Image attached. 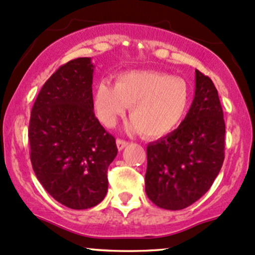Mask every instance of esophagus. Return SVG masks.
I'll use <instances>...</instances> for the list:
<instances>
[{
  "mask_svg": "<svg viewBox=\"0 0 255 255\" xmlns=\"http://www.w3.org/2000/svg\"><path fill=\"white\" fill-rule=\"evenodd\" d=\"M128 142L125 141V139H120V138L117 139V147H118V149H119V150L124 149L125 147L128 146Z\"/></svg>",
  "mask_w": 255,
  "mask_h": 255,
  "instance_id": "esophagus-1",
  "label": "esophagus"
}]
</instances>
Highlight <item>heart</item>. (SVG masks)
I'll use <instances>...</instances> for the list:
<instances>
[{
	"label": "heart",
	"mask_w": 255,
	"mask_h": 255,
	"mask_svg": "<svg viewBox=\"0 0 255 255\" xmlns=\"http://www.w3.org/2000/svg\"><path fill=\"white\" fill-rule=\"evenodd\" d=\"M190 102V87L183 79L155 70L123 73L116 85L102 80L95 91L96 112L106 127H114L130 107V128L147 137L174 131L187 114Z\"/></svg>",
	"instance_id": "b5f03b06"
}]
</instances>
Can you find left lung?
Returning a JSON list of instances; mask_svg holds the SVG:
<instances>
[{
    "label": "left lung",
    "instance_id": "left-lung-1",
    "mask_svg": "<svg viewBox=\"0 0 255 255\" xmlns=\"http://www.w3.org/2000/svg\"><path fill=\"white\" fill-rule=\"evenodd\" d=\"M225 122L218 90L196 70L190 111L176 130L147 146L146 193L157 207L187 208L204 196L224 161Z\"/></svg>",
    "mask_w": 255,
    "mask_h": 255
}]
</instances>
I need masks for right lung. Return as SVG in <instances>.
<instances>
[{
	"label": "right lung",
	"instance_id": "obj_1",
	"mask_svg": "<svg viewBox=\"0 0 255 255\" xmlns=\"http://www.w3.org/2000/svg\"><path fill=\"white\" fill-rule=\"evenodd\" d=\"M94 69L89 57L62 65L42 86L30 116L35 175L70 209H89L103 201L107 170L118 153L116 138L95 117Z\"/></svg>",
	"mask_w": 255,
	"mask_h": 255
}]
</instances>
